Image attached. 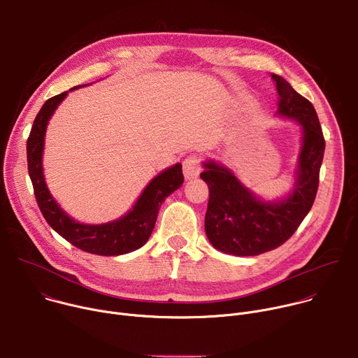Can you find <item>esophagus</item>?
I'll return each mask as SVG.
<instances>
[{"label":"esophagus","mask_w":358,"mask_h":358,"mask_svg":"<svg viewBox=\"0 0 358 358\" xmlns=\"http://www.w3.org/2000/svg\"><path fill=\"white\" fill-rule=\"evenodd\" d=\"M182 171L187 180H192L196 178L199 174V162L196 156H188L184 162H182Z\"/></svg>","instance_id":"1"}]
</instances>
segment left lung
<instances>
[{"mask_svg":"<svg viewBox=\"0 0 358 358\" xmlns=\"http://www.w3.org/2000/svg\"><path fill=\"white\" fill-rule=\"evenodd\" d=\"M271 76L278 90L276 116L293 120L301 136L290 189L275 199L264 198L227 164L202 162L201 178L210 189L206 234L215 249L235 257H255L285 243L309 214L319 187L326 143L317 113L282 76Z\"/></svg>","mask_w":358,"mask_h":358,"instance_id":"8db88e82","label":"left lung"}]
</instances>
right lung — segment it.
I'll return each mask as SVG.
<instances>
[{"mask_svg":"<svg viewBox=\"0 0 358 358\" xmlns=\"http://www.w3.org/2000/svg\"><path fill=\"white\" fill-rule=\"evenodd\" d=\"M83 86L89 85L75 86L68 92L50 97L41 108L27 141L28 173L38 207L50 228L85 252L101 257H117L141 248L148 241L155 229L162 203L184 182L182 166L176 163L159 173L145 185L133 207L117 220L105 224H85L68 215L50 194L45 181L42 164L45 134L50 117L66 99L68 93Z\"/></svg>","mask_w":358,"mask_h":358,"instance_id":"1","label":"right lung"}]
</instances>
